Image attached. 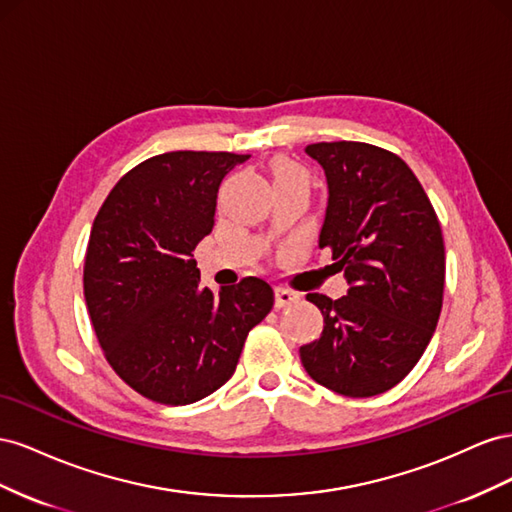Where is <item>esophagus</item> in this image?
Returning <instances> with one entry per match:
<instances>
[{
  "mask_svg": "<svg viewBox=\"0 0 512 512\" xmlns=\"http://www.w3.org/2000/svg\"><path fill=\"white\" fill-rule=\"evenodd\" d=\"M298 298V294H294L291 289H285V287H274V304L276 309H283V306L291 304Z\"/></svg>",
  "mask_w": 512,
  "mask_h": 512,
  "instance_id": "esophagus-1",
  "label": "esophagus"
}]
</instances>
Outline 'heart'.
Wrapping results in <instances>:
<instances>
[{"mask_svg": "<svg viewBox=\"0 0 512 512\" xmlns=\"http://www.w3.org/2000/svg\"><path fill=\"white\" fill-rule=\"evenodd\" d=\"M272 182H306L304 169L289 158H274L272 160Z\"/></svg>", "mask_w": 512, "mask_h": 512, "instance_id": "obj_1", "label": "heart"}]
</instances>
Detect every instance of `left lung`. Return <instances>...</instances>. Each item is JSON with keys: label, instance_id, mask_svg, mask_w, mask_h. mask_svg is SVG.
I'll use <instances>...</instances> for the list:
<instances>
[{"label": "left lung", "instance_id": "8db88e82", "mask_svg": "<svg viewBox=\"0 0 512 512\" xmlns=\"http://www.w3.org/2000/svg\"><path fill=\"white\" fill-rule=\"evenodd\" d=\"M324 167L328 208L319 246L347 279V296L306 294L324 315L321 337L300 347L317 384L375 397L410 373L433 337L444 298V238L414 171L377 145L311 143Z\"/></svg>", "mask_w": 512, "mask_h": 512}]
</instances>
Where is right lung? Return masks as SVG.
Listing matches in <instances>:
<instances>
[{"mask_svg":"<svg viewBox=\"0 0 512 512\" xmlns=\"http://www.w3.org/2000/svg\"><path fill=\"white\" fill-rule=\"evenodd\" d=\"M248 154L167 152L130 169L98 210L83 294L98 343L145 399L188 405L221 388L238 367L272 287L246 276L214 294L199 287L195 246L214 227L225 175Z\"/></svg>","mask_w":512,"mask_h":512,"instance_id":"obj_1","label":"right lung"}]
</instances>
